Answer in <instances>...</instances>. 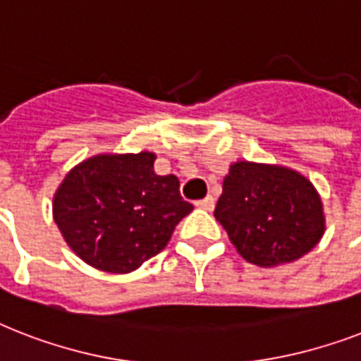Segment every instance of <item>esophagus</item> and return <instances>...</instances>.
<instances>
[{
	"instance_id": "34e87169",
	"label": "esophagus",
	"mask_w": 361,
	"mask_h": 361,
	"mask_svg": "<svg viewBox=\"0 0 361 361\" xmlns=\"http://www.w3.org/2000/svg\"><path fill=\"white\" fill-rule=\"evenodd\" d=\"M197 206L198 208H202V209H214V206H215V198L214 197H206V198H202V200H197Z\"/></svg>"
}]
</instances>
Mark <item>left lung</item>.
Instances as JSON below:
<instances>
[{
  "instance_id": "left-lung-1",
  "label": "left lung",
  "mask_w": 361,
  "mask_h": 361,
  "mask_svg": "<svg viewBox=\"0 0 361 361\" xmlns=\"http://www.w3.org/2000/svg\"><path fill=\"white\" fill-rule=\"evenodd\" d=\"M214 215L236 251L257 266L292 262L324 234L319 192L307 178L283 166L232 164Z\"/></svg>"
}]
</instances>
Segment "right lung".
<instances>
[{
  "label": "right lung",
  "mask_w": 361,
  "mask_h": 361,
  "mask_svg": "<svg viewBox=\"0 0 361 361\" xmlns=\"http://www.w3.org/2000/svg\"><path fill=\"white\" fill-rule=\"evenodd\" d=\"M153 153L97 155L65 176L54 221L90 266L127 274L163 251L192 204L176 176L153 172Z\"/></svg>",
  "instance_id": "obj_1"
}]
</instances>
